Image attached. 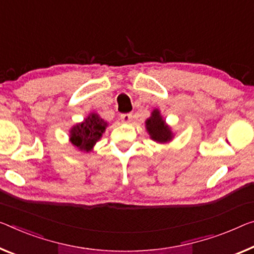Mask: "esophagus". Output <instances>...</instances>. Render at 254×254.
<instances>
[{"mask_svg": "<svg viewBox=\"0 0 254 254\" xmlns=\"http://www.w3.org/2000/svg\"><path fill=\"white\" fill-rule=\"evenodd\" d=\"M131 117H132L131 114H123L120 115V119H122V122L124 123H129L131 120Z\"/></svg>", "mask_w": 254, "mask_h": 254, "instance_id": "esophagus-1", "label": "esophagus"}]
</instances>
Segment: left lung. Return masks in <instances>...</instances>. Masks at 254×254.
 Listing matches in <instances>:
<instances>
[{"label":"left lung","instance_id":"left-lung-1","mask_svg":"<svg viewBox=\"0 0 254 254\" xmlns=\"http://www.w3.org/2000/svg\"><path fill=\"white\" fill-rule=\"evenodd\" d=\"M146 129L151 135L152 139L160 143L167 142V140H170L173 137L169 127L166 126L165 120H162L158 110L152 112V116L146 120Z\"/></svg>","mask_w":254,"mask_h":254}]
</instances>
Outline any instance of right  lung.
Instances as JSON below:
<instances>
[{"label":"right lung","mask_w":254,"mask_h":254,"mask_svg":"<svg viewBox=\"0 0 254 254\" xmlns=\"http://www.w3.org/2000/svg\"><path fill=\"white\" fill-rule=\"evenodd\" d=\"M107 127V123L95 114L89 115L84 123L76 125L70 131V140L81 151H91L101 138Z\"/></svg>","instance_id":"obj_1"}]
</instances>
